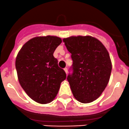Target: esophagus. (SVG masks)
I'll use <instances>...</instances> for the list:
<instances>
[{
  "instance_id": "obj_1",
  "label": "esophagus",
  "mask_w": 129,
  "mask_h": 129,
  "mask_svg": "<svg viewBox=\"0 0 129 129\" xmlns=\"http://www.w3.org/2000/svg\"><path fill=\"white\" fill-rule=\"evenodd\" d=\"M64 70L65 73H66V74H68V69L66 68H65L64 69Z\"/></svg>"
}]
</instances>
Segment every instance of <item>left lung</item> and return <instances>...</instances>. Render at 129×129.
<instances>
[{"label":"left lung","instance_id":"8db88e82","mask_svg":"<svg viewBox=\"0 0 129 129\" xmlns=\"http://www.w3.org/2000/svg\"><path fill=\"white\" fill-rule=\"evenodd\" d=\"M63 41L73 61L72 74L67 77L73 94L80 103H91L100 96L109 81V54L99 40L91 36L70 37Z\"/></svg>","mask_w":129,"mask_h":129}]
</instances>
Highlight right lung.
<instances>
[{"mask_svg": "<svg viewBox=\"0 0 129 129\" xmlns=\"http://www.w3.org/2000/svg\"><path fill=\"white\" fill-rule=\"evenodd\" d=\"M62 42L55 36L37 37L25 43L18 52L15 68L18 81L27 95L40 104L52 101L66 78L53 53Z\"/></svg>", "mask_w": 129, "mask_h": 129, "instance_id": "add662e5", "label": "right lung"}]
</instances>
